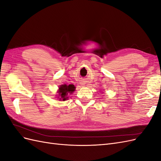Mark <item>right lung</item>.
Wrapping results in <instances>:
<instances>
[{"instance_id": "right-lung-1", "label": "right lung", "mask_w": 161, "mask_h": 161, "mask_svg": "<svg viewBox=\"0 0 161 161\" xmlns=\"http://www.w3.org/2000/svg\"><path fill=\"white\" fill-rule=\"evenodd\" d=\"M75 87L73 85H62L60 86L59 87V91H58V93L59 95L61 97L60 98V100L65 101L68 99V95L72 93V92L74 91L75 89Z\"/></svg>"}]
</instances>
